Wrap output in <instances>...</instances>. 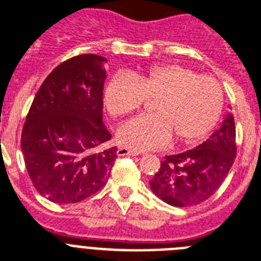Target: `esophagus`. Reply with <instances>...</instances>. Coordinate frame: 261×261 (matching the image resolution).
Wrapping results in <instances>:
<instances>
[{
    "label": "esophagus",
    "mask_w": 261,
    "mask_h": 261,
    "mask_svg": "<svg viewBox=\"0 0 261 261\" xmlns=\"http://www.w3.org/2000/svg\"><path fill=\"white\" fill-rule=\"evenodd\" d=\"M138 154H141L139 151H135V150H131V149H127V147H119L118 149V151H116V155L118 156H134V155H138Z\"/></svg>",
    "instance_id": "34e87169"
}]
</instances>
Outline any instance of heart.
I'll return each instance as SVG.
<instances>
[{
    "label": "heart",
    "mask_w": 261,
    "mask_h": 261,
    "mask_svg": "<svg viewBox=\"0 0 261 261\" xmlns=\"http://www.w3.org/2000/svg\"><path fill=\"white\" fill-rule=\"evenodd\" d=\"M105 106L114 118H124L154 100V115L139 116L118 133L122 145L131 149H156L173 137L182 145L200 141L219 122L222 90L211 76L197 75L181 64L154 65L130 79L116 76L106 86Z\"/></svg>",
    "instance_id": "heart-1"
}]
</instances>
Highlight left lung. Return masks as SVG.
I'll list each match as a JSON object with an SVG mask.
<instances>
[{
  "label": "left lung",
  "instance_id": "8db88e82",
  "mask_svg": "<svg viewBox=\"0 0 261 261\" xmlns=\"http://www.w3.org/2000/svg\"><path fill=\"white\" fill-rule=\"evenodd\" d=\"M236 127L228 114L221 127L196 149L166 155L150 188L166 204L186 207L213 196L236 158Z\"/></svg>",
  "mask_w": 261,
  "mask_h": 261
}]
</instances>
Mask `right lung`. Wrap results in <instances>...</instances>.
<instances>
[{"label":"right lung","mask_w":261,"mask_h":261,"mask_svg":"<svg viewBox=\"0 0 261 261\" xmlns=\"http://www.w3.org/2000/svg\"><path fill=\"white\" fill-rule=\"evenodd\" d=\"M106 59L79 55L57 65L37 91L21 134L35 189L52 202L75 204L107 184L116 147L103 119Z\"/></svg>","instance_id":"1"}]
</instances>
